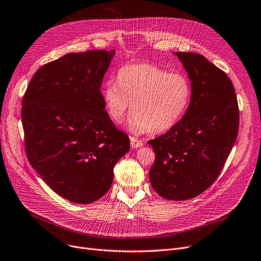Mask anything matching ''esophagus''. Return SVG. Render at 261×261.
Returning <instances> with one entry per match:
<instances>
[{
	"label": "esophagus",
	"instance_id": "34e87169",
	"mask_svg": "<svg viewBox=\"0 0 261 261\" xmlns=\"http://www.w3.org/2000/svg\"><path fill=\"white\" fill-rule=\"evenodd\" d=\"M142 144H143V142H142L141 140H139V139H137V138H135V137H130V145H132L133 149L140 148Z\"/></svg>",
	"mask_w": 261,
	"mask_h": 261
}]
</instances>
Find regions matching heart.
Segmentation results:
<instances>
[{
	"label": "heart",
	"mask_w": 261,
	"mask_h": 261,
	"mask_svg": "<svg viewBox=\"0 0 261 261\" xmlns=\"http://www.w3.org/2000/svg\"><path fill=\"white\" fill-rule=\"evenodd\" d=\"M192 83L181 72L151 64L128 65L118 72V83L108 82L102 100L108 117L120 123L130 108L128 127L142 134L168 132L184 117L192 99Z\"/></svg>",
	"instance_id": "b5f03b06"
}]
</instances>
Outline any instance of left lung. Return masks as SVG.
<instances>
[{
	"instance_id": "1",
	"label": "left lung",
	"mask_w": 261,
	"mask_h": 261,
	"mask_svg": "<svg viewBox=\"0 0 261 261\" xmlns=\"http://www.w3.org/2000/svg\"><path fill=\"white\" fill-rule=\"evenodd\" d=\"M192 81L184 117L162 136L149 140L155 153L149 178L168 200L203 193L220 175L239 130V107L231 80L203 56L175 52Z\"/></svg>"
}]
</instances>
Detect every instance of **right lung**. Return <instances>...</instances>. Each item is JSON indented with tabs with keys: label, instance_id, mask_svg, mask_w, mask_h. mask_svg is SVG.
<instances>
[{
	"label": "right lung",
	"instance_id": "obj_1",
	"mask_svg": "<svg viewBox=\"0 0 261 261\" xmlns=\"http://www.w3.org/2000/svg\"><path fill=\"white\" fill-rule=\"evenodd\" d=\"M116 50L68 54L41 66L22 99L30 164L51 190L88 204L105 195L129 138L105 110L100 87Z\"/></svg>",
	"mask_w": 261,
	"mask_h": 261
}]
</instances>
